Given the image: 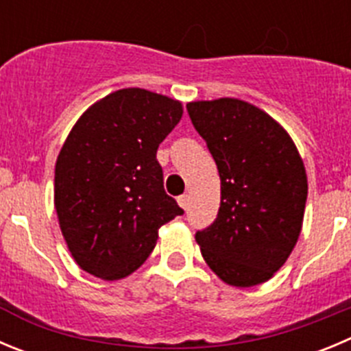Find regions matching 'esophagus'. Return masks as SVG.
Returning <instances> with one entry per match:
<instances>
[{"label":"esophagus","instance_id":"obj_1","mask_svg":"<svg viewBox=\"0 0 351 351\" xmlns=\"http://www.w3.org/2000/svg\"><path fill=\"white\" fill-rule=\"evenodd\" d=\"M178 204L181 205L182 208H188V205H189V197H188V195H181V197L178 198Z\"/></svg>","mask_w":351,"mask_h":351}]
</instances>
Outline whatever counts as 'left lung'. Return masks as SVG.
<instances>
[{"instance_id":"obj_1","label":"left lung","mask_w":351,"mask_h":351,"mask_svg":"<svg viewBox=\"0 0 351 351\" xmlns=\"http://www.w3.org/2000/svg\"><path fill=\"white\" fill-rule=\"evenodd\" d=\"M221 178L214 223L197 231L202 256L221 280L252 287L287 261L303 224L308 181L287 132L239 99L186 106Z\"/></svg>"}]
</instances>
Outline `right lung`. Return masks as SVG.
Instances as JSON below:
<instances>
[{
  "label": "right lung",
  "mask_w": 351,
  "mask_h": 351,
  "mask_svg": "<svg viewBox=\"0 0 351 351\" xmlns=\"http://www.w3.org/2000/svg\"><path fill=\"white\" fill-rule=\"evenodd\" d=\"M182 117L179 101L143 88L109 94L83 112L56 163V210L64 240L90 275L136 271L158 230L184 210L163 189L160 143Z\"/></svg>",
  "instance_id": "right-lung-1"
}]
</instances>
